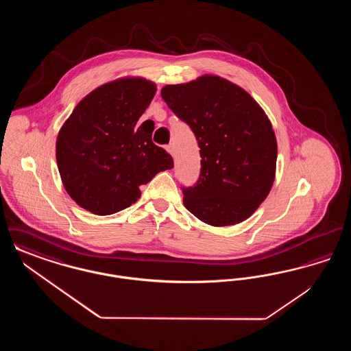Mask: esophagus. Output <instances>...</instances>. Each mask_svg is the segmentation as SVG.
<instances>
[{"label":"esophagus","instance_id":"34e87169","mask_svg":"<svg viewBox=\"0 0 351 351\" xmlns=\"http://www.w3.org/2000/svg\"><path fill=\"white\" fill-rule=\"evenodd\" d=\"M166 150L173 156V154H175V147H173V145H168L167 147H166Z\"/></svg>","mask_w":351,"mask_h":351}]
</instances>
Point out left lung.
<instances>
[{
	"label": "left lung",
	"mask_w": 351,
	"mask_h": 351,
	"mask_svg": "<svg viewBox=\"0 0 351 351\" xmlns=\"http://www.w3.org/2000/svg\"><path fill=\"white\" fill-rule=\"evenodd\" d=\"M160 93L200 147V178L183 188L184 206L212 226L250 217L276 172L278 143L265 110L243 88L216 75L166 85Z\"/></svg>",
	"instance_id": "obj_1"
}]
</instances>
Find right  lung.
Here are the masks:
<instances>
[{"label":"right lung","instance_id":"1","mask_svg":"<svg viewBox=\"0 0 351 351\" xmlns=\"http://www.w3.org/2000/svg\"><path fill=\"white\" fill-rule=\"evenodd\" d=\"M156 85L138 76L102 84L80 101L56 138V162L71 199L108 216L141 197L139 186L173 167L172 156L152 143V128L138 126Z\"/></svg>","mask_w":351,"mask_h":351}]
</instances>
